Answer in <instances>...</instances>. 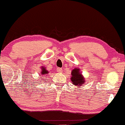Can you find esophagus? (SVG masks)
Returning a JSON list of instances; mask_svg holds the SVG:
<instances>
[{
    "label": "esophagus",
    "mask_w": 125,
    "mask_h": 125,
    "mask_svg": "<svg viewBox=\"0 0 125 125\" xmlns=\"http://www.w3.org/2000/svg\"><path fill=\"white\" fill-rule=\"evenodd\" d=\"M57 72H59V73H62V68H57Z\"/></svg>",
    "instance_id": "esophagus-1"
}]
</instances>
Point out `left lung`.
<instances>
[{
    "label": "left lung",
    "mask_w": 125,
    "mask_h": 125,
    "mask_svg": "<svg viewBox=\"0 0 125 125\" xmlns=\"http://www.w3.org/2000/svg\"><path fill=\"white\" fill-rule=\"evenodd\" d=\"M72 77H71V81H72V83L73 85L78 86H81L83 83H85V79L79 72V69H74L73 71H72Z\"/></svg>",
    "instance_id": "obj_1"
}]
</instances>
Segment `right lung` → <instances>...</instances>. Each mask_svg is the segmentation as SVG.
<instances>
[{"label": "right lung", "instance_id": "right-lung-1", "mask_svg": "<svg viewBox=\"0 0 125 125\" xmlns=\"http://www.w3.org/2000/svg\"><path fill=\"white\" fill-rule=\"evenodd\" d=\"M42 72H41V74H42V75H46V74H47L48 73H49V72H48L47 70L45 69L44 68H43V67H42Z\"/></svg>", "mask_w": 125, "mask_h": 125}]
</instances>
